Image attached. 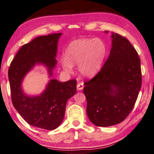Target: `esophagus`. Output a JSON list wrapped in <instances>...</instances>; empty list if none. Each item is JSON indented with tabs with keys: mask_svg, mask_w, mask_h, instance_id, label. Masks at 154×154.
Returning a JSON list of instances; mask_svg holds the SVG:
<instances>
[{
	"mask_svg": "<svg viewBox=\"0 0 154 154\" xmlns=\"http://www.w3.org/2000/svg\"><path fill=\"white\" fill-rule=\"evenodd\" d=\"M83 87H84V85H83V83H79L77 84V89L78 91H81L83 90Z\"/></svg>",
	"mask_w": 154,
	"mask_h": 154,
	"instance_id": "34e87169",
	"label": "esophagus"
}]
</instances>
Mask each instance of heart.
Wrapping results in <instances>:
<instances>
[{
    "mask_svg": "<svg viewBox=\"0 0 154 154\" xmlns=\"http://www.w3.org/2000/svg\"><path fill=\"white\" fill-rule=\"evenodd\" d=\"M106 54V45L100 39H78L67 46L61 65L67 71H71L73 66H79L82 76L93 78L101 70Z\"/></svg>",
    "mask_w": 154,
    "mask_h": 154,
    "instance_id": "1",
    "label": "heart"
}]
</instances>
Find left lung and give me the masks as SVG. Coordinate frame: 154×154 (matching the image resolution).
<instances>
[{"mask_svg": "<svg viewBox=\"0 0 154 154\" xmlns=\"http://www.w3.org/2000/svg\"><path fill=\"white\" fill-rule=\"evenodd\" d=\"M108 33V31H105ZM112 48L100 72L85 82L86 112L97 127L117 125L132 110L141 86V61L128 39L112 32Z\"/></svg>", "mask_w": 154, "mask_h": 154, "instance_id": "8db88e82", "label": "left lung"}]
</instances>
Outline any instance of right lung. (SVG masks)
<instances>
[{
  "label": "right lung",
  "instance_id": "obj_1",
  "mask_svg": "<svg viewBox=\"0 0 154 154\" xmlns=\"http://www.w3.org/2000/svg\"><path fill=\"white\" fill-rule=\"evenodd\" d=\"M61 35L62 33L39 36L23 45L8 70L14 107L29 125L47 130H54L62 122L68 100L76 93V81L49 79L45 89L37 95L26 94L23 82L35 66L46 68L49 78L53 77L57 63L58 42Z\"/></svg>",
  "mask_w": 154,
  "mask_h": 154
}]
</instances>
